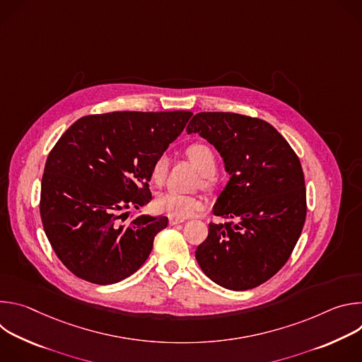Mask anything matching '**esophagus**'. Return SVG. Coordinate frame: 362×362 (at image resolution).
Returning a JSON list of instances; mask_svg holds the SVG:
<instances>
[{"label": "esophagus", "instance_id": "obj_1", "mask_svg": "<svg viewBox=\"0 0 362 362\" xmlns=\"http://www.w3.org/2000/svg\"><path fill=\"white\" fill-rule=\"evenodd\" d=\"M185 219H179V218H170L169 219V223L170 225H179V223H183Z\"/></svg>", "mask_w": 362, "mask_h": 362}]
</instances>
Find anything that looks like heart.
<instances>
[{"label":"heart","mask_w":362,"mask_h":362,"mask_svg":"<svg viewBox=\"0 0 362 362\" xmlns=\"http://www.w3.org/2000/svg\"><path fill=\"white\" fill-rule=\"evenodd\" d=\"M187 158L204 176V185H209V177L216 172V158L212 148L204 143H193L186 148ZM169 170V158L166 153L159 154L150 169V179L153 183L160 185L166 179ZM154 209L159 214L169 215L172 218H187L197 209H200L202 200L197 196L182 194L177 192H165L154 199Z\"/></svg>","instance_id":"b5f03b06"}]
</instances>
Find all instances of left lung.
I'll list each match as a JSON object with an SVG mask.
<instances>
[{
  "mask_svg": "<svg viewBox=\"0 0 362 362\" xmlns=\"http://www.w3.org/2000/svg\"><path fill=\"white\" fill-rule=\"evenodd\" d=\"M186 132L221 153L230 179L219 194L209 235L194 252L215 284L246 291L272 278L289 259L306 216L300 162L269 123L236 113L203 112Z\"/></svg>",
  "mask_w": 362,
  "mask_h": 362,
  "instance_id": "8db88e82",
  "label": "left lung"
}]
</instances>
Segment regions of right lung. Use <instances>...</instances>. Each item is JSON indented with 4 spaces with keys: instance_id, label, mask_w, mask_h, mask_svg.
<instances>
[{
    "instance_id": "add662e5",
    "label": "right lung",
    "mask_w": 362,
    "mask_h": 362,
    "mask_svg": "<svg viewBox=\"0 0 362 362\" xmlns=\"http://www.w3.org/2000/svg\"><path fill=\"white\" fill-rule=\"evenodd\" d=\"M192 112H113L78 119L49 151L40 214L59 259L76 276L110 285L148 257L166 216L129 212L151 200L150 169Z\"/></svg>"
}]
</instances>
